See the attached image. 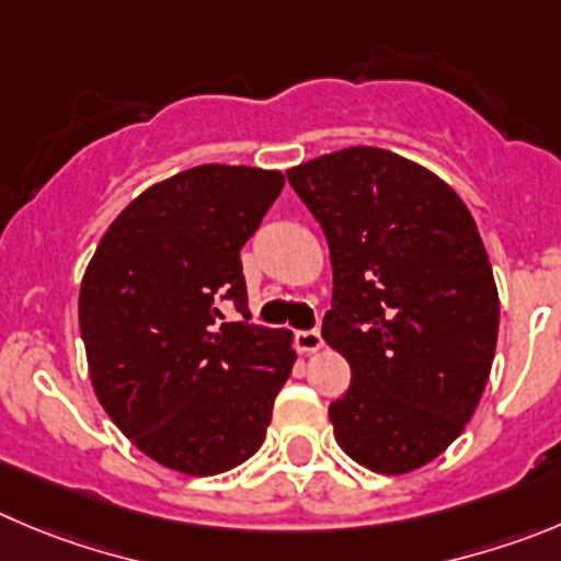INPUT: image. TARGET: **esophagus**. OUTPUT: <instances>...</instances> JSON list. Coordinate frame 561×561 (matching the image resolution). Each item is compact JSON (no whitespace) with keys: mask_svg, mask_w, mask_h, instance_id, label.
Instances as JSON below:
<instances>
[{"mask_svg":"<svg viewBox=\"0 0 561 561\" xmlns=\"http://www.w3.org/2000/svg\"><path fill=\"white\" fill-rule=\"evenodd\" d=\"M296 348L305 354H312L318 352V348H323L321 332H318V329H301V332H296Z\"/></svg>","mask_w":561,"mask_h":561,"instance_id":"esophagus-1","label":"esophagus"}]
</instances>
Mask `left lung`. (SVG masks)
Returning a JSON list of instances; mask_svg holds the SVG:
<instances>
[{
    "label": "left lung",
    "mask_w": 561,
    "mask_h": 561,
    "mask_svg": "<svg viewBox=\"0 0 561 561\" xmlns=\"http://www.w3.org/2000/svg\"><path fill=\"white\" fill-rule=\"evenodd\" d=\"M332 256L321 334L352 365L334 437L376 473H410L462 434L484 392L499 290L462 198L417 162L352 146L287 171Z\"/></svg>",
    "instance_id": "obj_1"
}]
</instances>
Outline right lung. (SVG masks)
<instances>
[{
    "label": "right lung",
    "instance_id": "add662e5",
    "mask_svg": "<svg viewBox=\"0 0 561 561\" xmlns=\"http://www.w3.org/2000/svg\"><path fill=\"white\" fill-rule=\"evenodd\" d=\"M279 171L196 165L110 224L80 287L93 390L154 462L216 476L263 446L290 376V332L249 323L240 249L282 193ZM234 306L243 322H224Z\"/></svg>",
    "mask_w": 561,
    "mask_h": 561
}]
</instances>
